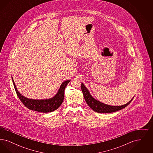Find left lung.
<instances>
[{"mask_svg": "<svg viewBox=\"0 0 153 153\" xmlns=\"http://www.w3.org/2000/svg\"><path fill=\"white\" fill-rule=\"evenodd\" d=\"M81 90L83 93L84 99L87 102L88 105L89 106V107L91 108L95 112H99V113H111V112L119 111L127 107L134 99L133 97L130 102L123 105L112 106V105H109L104 104L95 99L90 94L87 88L84 85L83 83H81Z\"/></svg>", "mask_w": 153, "mask_h": 153, "instance_id": "obj_1", "label": "left lung"}]
</instances>
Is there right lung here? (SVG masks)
<instances>
[{"instance_id":"obj_1","label":"right lung","mask_w":153,"mask_h":153,"mask_svg":"<svg viewBox=\"0 0 153 153\" xmlns=\"http://www.w3.org/2000/svg\"><path fill=\"white\" fill-rule=\"evenodd\" d=\"M15 90L17 96L22 103L30 110H33L41 112H51L58 108L61 105L64 99V90L68 84L69 82V80H66L62 83L58 92L53 97L49 99L45 100H34L30 99L22 96L17 90L15 86L14 81L12 77Z\"/></svg>"}]
</instances>
